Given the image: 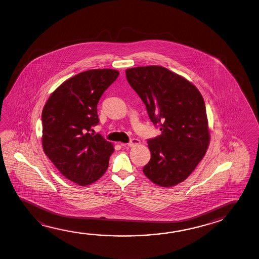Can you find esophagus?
<instances>
[{"label": "esophagus", "mask_w": 259, "mask_h": 259, "mask_svg": "<svg viewBox=\"0 0 259 259\" xmlns=\"http://www.w3.org/2000/svg\"><path fill=\"white\" fill-rule=\"evenodd\" d=\"M139 144H141V141H140V140H138V139H132V141L127 143V146H128V147H134V146H137V145Z\"/></svg>", "instance_id": "obj_1"}]
</instances>
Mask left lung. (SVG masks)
I'll list each match as a JSON object with an SVG mask.
<instances>
[{
    "label": "left lung",
    "mask_w": 259,
    "mask_h": 259,
    "mask_svg": "<svg viewBox=\"0 0 259 259\" xmlns=\"http://www.w3.org/2000/svg\"><path fill=\"white\" fill-rule=\"evenodd\" d=\"M126 77L144 102L150 120L161 131L148 140L151 158L143 173L161 187L179 184L200 162L210 141L201 93L188 79L161 66L127 69Z\"/></svg>",
    "instance_id": "obj_1"
}]
</instances>
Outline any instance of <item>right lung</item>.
Returning <instances> with one entry per match:
<instances>
[{"mask_svg": "<svg viewBox=\"0 0 259 259\" xmlns=\"http://www.w3.org/2000/svg\"><path fill=\"white\" fill-rule=\"evenodd\" d=\"M118 74L96 69L75 75L52 93L42 110L44 153L66 179L79 186L101 178L114 152L111 142L90 132L99 123L98 102Z\"/></svg>", "mask_w": 259, "mask_h": 259, "instance_id": "obj_1", "label": "right lung"}]
</instances>
